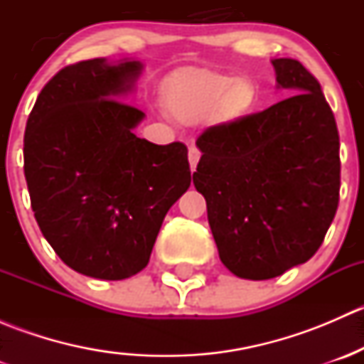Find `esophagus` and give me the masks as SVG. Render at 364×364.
Here are the masks:
<instances>
[{
	"mask_svg": "<svg viewBox=\"0 0 364 364\" xmlns=\"http://www.w3.org/2000/svg\"><path fill=\"white\" fill-rule=\"evenodd\" d=\"M200 160V151L197 148H190L188 149V161H190V168H192V172L196 171L197 164H199Z\"/></svg>",
	"mask_w": 364,
	"mask_h": 364,
	"instance_id": "esophagus-1",
	"label": "esophagus"
}]
</instances>
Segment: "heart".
<instances>
[{
	"label": "heart",
	"mask_w": 364,
	"mask_h": 364,
	"mask_svg": "<svg viewBox=\"0 0 364 364\" xmlns=\"http://www.w3.org/2000/svg\"><path fill=\"white\" fill-rule=\"evenodd\" d=\"M255 97L248 79L204 68L179 70L165 84V105L183 123H197L211 112L220 123H237L252 111Z\"/></svg>",
	"instance_id": "b5f03b06"
}]
</instances>
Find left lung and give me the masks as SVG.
I'll use <instances>...</instances> for the list:
<instances>
[{
	"label": "left lung",
	"instance_id": "obj_1",
	"mask_svg": "<svg viewBox=\"0 0 364 364\" xmlns=\"http://www.w3.org/2000/svg\"><path fill=\"white\" fill-rule=\"evenodd\" d=\"M285 100L211 127L193 185L208 205L220 260L247 280H269L318 250L340 196V137L318 80L297 60H271Z\"/></svg>",
	"mask_w": 364,
	"mask_h": 364
}]
</instances>
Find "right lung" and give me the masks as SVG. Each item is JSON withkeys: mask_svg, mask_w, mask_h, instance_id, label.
I'll use <instances>...</instances> for the list:
<instances>
[{"mask_svg": "<svg viewBox=\"0 0 364 364\" xmlns=\"http://www.w3.org/2000/svg\"><path fill=\"white\" fill-rule=\"evenodd\" d=\"M144 65L80 61L40 91L24 134V176L43 237L73 271L124 280L144 269L161 222L188 190V149L139 139L146 114L121 102Z\"/></svg>", "mask_w": 364, "mask_h": 364, "instance_id": "right-lung-1", "label": "right lung"}]
</instances>
